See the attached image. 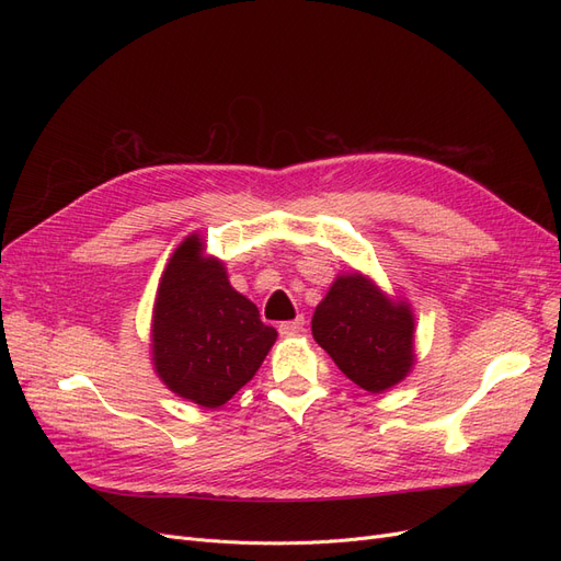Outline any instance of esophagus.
Masks as SVG:
<instances>
[{"label": "esophagus", "mask_w": 561, "mask_h": 561, "mask_svg": "<svg viewBox=\"0 0 561 561\" xmlns=\"http://www.w3.org/2000/svg\"><path fill=\"white\" fill-rule=\"evenodd\" d=\"M301 330H304V318H301V316H297L295 320H285V322H280V325H278V332H280L283 336L299 334Z\"/></svg>", "instance_id": "esophagus-1"}]
</instances>
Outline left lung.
<instances>
[{
    "label": "left lung",
    "mask_w": 561,
    "mask_h": 561,
    "mask_svg": "<svg viewBox=\"0 0 561 561\" xmlns=\"http://www.w3.org/2000/svg\"><path fill=\"white\" fill-rule=\"evenodd\" d=\"M313 339L334 365L369 393L402 381L414 363V318L365 276H339L313 320Z\"/></svg>",
    "instance_id": "left-lung-1"
}]
</instances>
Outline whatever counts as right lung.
<instances>
[{
    "mask_svg": "<svg viewBox=\"0 0 561 561\" xmlns=\"http://www.w3.org/2000/svg\"><path fill=\"white\" fill-rule=\"evenodd\" d=\"M190 236L159 283L151 351L161 381L201 407H222L243 388L276 342L257 307L229 285L225 264L203 260Z\"/></svg>",
    "mask_w": 561,
    "mask_h": 561,
    "instance_id": "1",
    "label": "right lung"
}]
</instances>
